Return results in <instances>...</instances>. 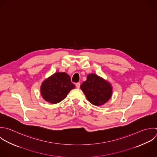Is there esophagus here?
I'll list each match as a JSON object with an SVG mask.
<instances>
[{"mask_svg":"<svg viewBox=\"0 0 157 157\" xmlns=\"http://www.w3.org/2000/svg\"><path fill=\"white\" fill-rule=\"evenodd\" d=\"M75 86H76L77 88H80V83H77L75 84Z\"/></svg>","mask_w":157,"mask_h":157,"instance_id":"1","label":"esophagus"}]
</instances>
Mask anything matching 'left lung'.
Returning <instances> with one entry per match:
<instances>
[{
  "label": "left lung",
  "mask_w": 157,
  "mask_h": 157,
  "mask_svg": "<svg viewBox=\"0 0 157 157\" xmlns=\"http://www.w3.org/2000/svg\"><path fill=\"white\" fill-rule=\"evenodd\" d=\"M80 88L88 101L96 106L106 103L112 94L111 83L95 74H88Z\"/></svg>",
  "instance_id": "left-lung-1"
}]
</instances>
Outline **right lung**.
Wrapping results in <instances>:
<instances>
[{"label":"right lung","mask_w":157,"mask_h":157,"mask_svg":"<svg viewBox=\"0 0 157 157\" xmlns=\"http://www.w3.org/2000/svg\"><path fill=\"white\" fill-rule=\"evenodd\" d=\"M75 87L67 73L58 72L42 82L40 93L47 102L57 104L65 99L70 91Z\"/></svg>","instance_id":"1"}]
</instances>
